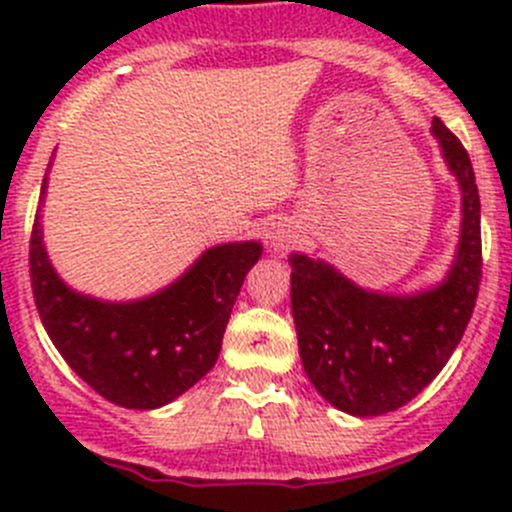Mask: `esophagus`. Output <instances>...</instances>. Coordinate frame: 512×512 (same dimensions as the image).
<instances>
[{
  "label": "esophagus",
  "mask_w": 512,
  "mask_h": 512,
  "mask_svg": "<svg viewBox=\"0 0 512 512\" xmlns=\"http://www.w3.org/2000/svg\"><path fill=\"white\" fill-rule=\"evenodd\" d=\"M299 230L297 225L289 223V220H280V223H272L270 230H267V242L275 252H285L297 242Z\"/></svg>",
  "instance_id": "34e87169"
}]
</instances>
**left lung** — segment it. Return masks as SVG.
Here are the masks:
<instances>
[{
    "mask_svg": "<svg viewBox=\"0 0 512 512\" xmlns=\"http://www.w3.org/2000/svg\"><path fill=\"white\" fill-rule=\"evenodd\" d=\"M431 133L461 188L456 260L436 287L384 294L354 285L334 265L294 252L292 317L314 389L352 416H381L421 394L461 342L480 285V198L471 158L433 118Z\"/></svg>",
    "mask_w": 512,
    "mask_h": 512,
    "instance_id": "8db88e82",
    "label": "left lung"
}]
</instances>
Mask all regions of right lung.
<instances>
[{"label": "right lung", "mask_w": 512, "mask_h": 512, "mask_svg": "<svg viewBox=\"0 0 512 512\" xmlns=\"http://www.w3.org/2000/svg\"><path fill=\"white\" fill-rule=\"evenodd\" d=\"M46 180L49 175L39 203ZM260 255L255 240L215 245L151 297L103 302L74 292L56 275L39 208L29 275L41 324L66 364L111 404L143 411L170 404L213 369L232 304Z\"/></svg>", "instance_id": "add662e5"}]
</instances>
